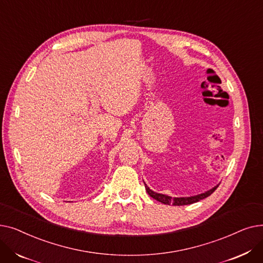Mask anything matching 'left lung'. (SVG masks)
Masks as SVG:
<instances>
[{
	"instance_id": "left-lung-1",
	"label": "left lung",
	"mask_w": 263,
	"mask_h": 263,
	"mask_svg": "<svg viewBox=\"0 0 263 263\" xmlns=\"http://www.w3.org/2000/svg\"><path fill=\"white\" fill-rule=\"evenodd\" d=\"M218 185L214 186L213 189L206 191L204 193H202V194H198V195H195V196H191V197H171V196H167V195H164V194H160V193H156L154 192L153 190H150L147 184L145 183V189L147 191L148 194L153 197L154 199L164 203V204H173V205H184V204H191V203H194V202H197L205 197L210 196L212 193L217 189Z\"/></svg>"
}]
</instances>
